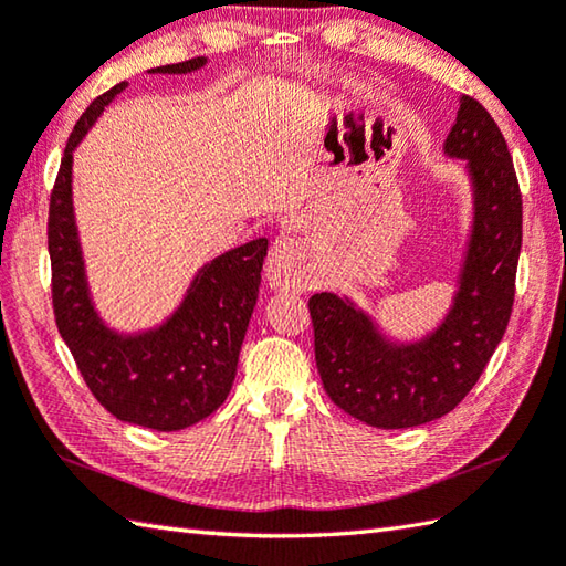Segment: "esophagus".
<instances>
[{"label": "esophagus", "mask_w": 566, "mask_h": 566, "mask_svg": "<svg viewBox=\"0 0 566 566\" xmlns=\"http://www.w3.org/2000/svg\"><path fill=\"white\" fill-rule=\"evenodd\" d=\"M268 282L280 292H306L308 274L294 238H276L268 254Z\"/></svg>", "instance_id": "34e87169"}]
</instances>
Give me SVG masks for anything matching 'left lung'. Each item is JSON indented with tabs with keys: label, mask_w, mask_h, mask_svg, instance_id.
<instances>
[{
	"label": "left lung",
	"mask_w": 566,
	"mask_h": 566,
	"mask_svg": "<svg viewBox=\"0 0 566 566\" xmlns=\"http://www.w3.org/2000/svg\"><path fill=\"white\" fill-rule=\"evenodd\" d=\"M444 154L467 159L473 226L459 290L437 331L395 343L350 298L331 292L308 298L326 395L378 429L419 427L451 412L479 382L513 312L523 196L505 137L479 99L461 95Z\"/></svg>",
	"instance_id": "1"
}]
</instances>
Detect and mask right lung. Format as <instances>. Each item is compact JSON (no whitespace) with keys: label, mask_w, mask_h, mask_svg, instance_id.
<instances>
[{"label":"right lung","mask_w":566,"mask_h":566,"mask_svg":"<svg viewBox=\"0 0 566 566\" xmlns=\"http://www.w3.org/2000/svg\"><path fill=\"white\" fill-rule=\"evenodd\" d=\"M201 65L206 59L198 55L151 73H191ZM125 87L117 83L95 97L65 144L49 206L53 316L85 385L109 415L157 431H179L226 402L258 304L268 240L245 242L203 264L181 306L161 326L117 334L103 324L87 290L73 216V149Z\"/></svg>","instance_id":"1"}]
</instances>
